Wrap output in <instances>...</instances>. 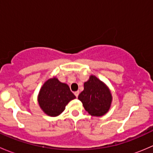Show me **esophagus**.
<instances>
[{
	"mask_svg": "<svg viewBox=\"0 0 153 153\" xmlns=\"http://www.w3.org/2000/svg\"><path fill=\"white\" fill-rule=\"evenodd\" d=\"M74 94H75V96H76L77 98H78V95H79V91H76V92H74Z\"/></svg>",
	"mask_w": 153,
	"mask_h": 153,
	"instance_id": "esophagus-1",
	"label": "esophagus"
}]
</instances>
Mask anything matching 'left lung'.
Wrapping results in <instances>:
<instances>
[{"label": "left lung", "mask_w": 153, "mask_h": 153, "mask_svg": "<svg viewBox=\"0 0 153 153\" xmlns=\"http://www.w3.org/2000/svg\"><path fill=\"white\" fill-rule=\"evenodd\" d=\"M84 89L78 95L84 109L92 116L101 117L109 112L112 101L109 88L105 83L90 75L84 84Z\"/></svg>", "instance_id": "8db88e82"}]
</instances>
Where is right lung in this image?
Returning <instances> with one entry per match:
<instances>
[{
  "instance_id": "obj_1",
  "label": "right lung",
  "mask_w": 153,
  "mask_h": 153,
  "mask_svg": "<svg viewBox=\"0 0 153 153\" xmlns=\"http://www.w3.org/2000/svg\"><path fill=\"white\" fill-rule=\"evenodd\" d=\"M75 98L67 84L53 77L49 78L41 86L38 102L46 115L56 117L62 113L68 103Z\"/></svg>"
}]
</instances>
